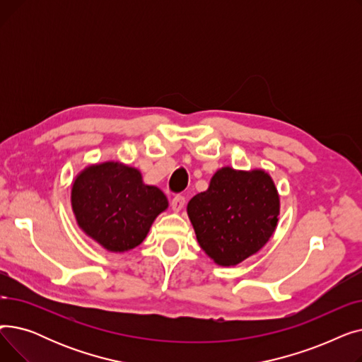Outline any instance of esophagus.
I'll return each instance as SVG.
<instances>
[{
  "instance_id": "34e87169",
  "label": "esophagus",
  "mask_w": 362,
  "mask_h": 362,
  "mask_svg": "<svg viewBox=\"0 0 362 362\" xmlns=\"http://www.w3.org/2000/svg\"><path fill=\"white\" fill-rule=\"evenodd\" d=\"M185 197H182V195H177V197H175L173 199H171V210H173L175 213H179V211H182V208L185 206Z\"/></svg>"
}]
</instances>
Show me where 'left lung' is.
<instances>
[{
    "instance_id": "left-lung-1",
    "label": "left lung",
    "mask_w": 362,
    "mask_h": 362,
    "mask_svg": "<svg viewBox=\"0 0 362 362\" xmlns=\"http://www.w3.org/2000/svg\"><path fill=\"white\" fill-rule=\"evenodd\" d=\"M198 243L221 267L257 254L273 236L280 198L267 171L221 167L205 192L187 202Z\"/></svg>"
}]
</instances>
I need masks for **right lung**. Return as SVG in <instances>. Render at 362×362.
<instances>
[{
	"mask_svg": "<svg viewBox=\"0 0 362 362\" xmlns=\"http://www.w3.org/2000/svg\"><path fill=\"white\" fill-rule=\"evenodd\" d=\"M71 210L82 232L110 252H126L144 242L152 223L168 208L157 186L119 161L85 167L71 185Z\"/></svg>",
	"mask_w": 362,
	"mask_h": 362,
	"instance_id": "obj_1",
	"label": "right lung"
}]
</instances>
